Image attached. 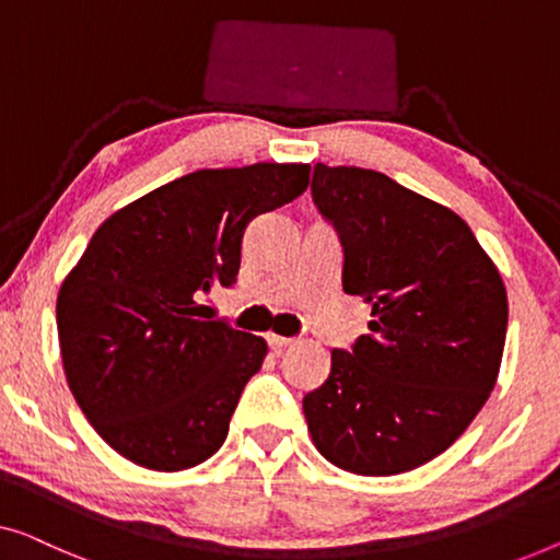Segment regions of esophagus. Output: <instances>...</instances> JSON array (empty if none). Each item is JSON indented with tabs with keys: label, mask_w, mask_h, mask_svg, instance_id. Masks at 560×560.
<instances>
[{
	"label": "esophagus",
	"mask_w": 560,
	"mask_h": 560,
	"mask_svg": "<svg viewBox=\"0 0 560 560\" xmlns=\"http://www.w3.org/2000/svg\"><path fill=\"white\" fill-rule=\"evenodd\" d=\"M267 343H270V348H275V351H280V348L293 346L295 340L293 338H285V336H278V334H267Z\"/></svg>",
	"instance_id": "esophagus-1"
}]
</instances>
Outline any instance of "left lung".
Returning a JSON list of instances; mask_svg holds the SVG:
<instances>
[{
    "label": "left lung",
    "instance_id": "8db88e82",
    "mask_svg": "<svg viewBox=\"0 0 560 560\" xmlns=\"http://www.w3.org/2000/svg\"><path fill=\"white\" fill-rule=\"evenodd\" d=\"M311 189L343 242V290L371 303V334L330 353L328 381L303 399L307 432L346 472H409L495 388L505 285L462 217L386 174L315 164Z\"/></svg>",
    "mask_w": 560,
    "mask_h": 560
}]
</instances>
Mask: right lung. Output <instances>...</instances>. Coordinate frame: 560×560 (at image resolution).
<instances>
[{
    "label": "right lung",
    "mask_w": 560,
    "mask_h": 560,
    "mask_svg": "<svg viewBox=\"0 0 560 560\" xmlns=\"http://www.w3.org/2000/svg\"><path fill=\"white\" fill-rule=\"evenodd\" d=\"M307 164L201 168L110 214L58 293L65 378L95 432L156 472L222 447L265 338L201 318L240 272L253 217L307 189Z\"/></svg>",
    "instance_id": "obj_1"
}]
</instances>
